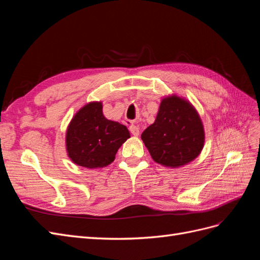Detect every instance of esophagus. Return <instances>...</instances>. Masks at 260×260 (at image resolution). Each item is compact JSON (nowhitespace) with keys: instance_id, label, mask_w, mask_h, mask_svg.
<instances>
[{"instance_id":"1","label":"esophagus","mask_w":260,"mask_h":260,"mask_svg":"<svg viewBox=\"0 0 260 260\" xmlns=\"http://www.w3.org/2000/svg\"><path fill=\"white\" fill-rule=\"evenodd\" d=\"M129 129H130V132L132 133L133 136H135V137H139V135H140V129H139L138 125H136V124H131Z\"/></svg>"}]
</instances>
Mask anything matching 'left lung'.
Instances as JSON below:
<instances>
[{"mask_svg": "<svg viewBox=\"0 0 260 260\" xmlns=\"http://www.w3.org/2000/svg\"><path fill=\"white\" fill-rule=\"evenodd\" d=\"M141 139L155 162L179 168L198 158L205 143V130L191 102L170 94L161 99L154 123Z\"/></svg>", "mask_w": 260, "mask_h": 260, "instance_id": "left-lung-1", "label": "left lung"}]
</instances>
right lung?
<instances>
[{
    "label": "right lung",
    "instance_id": "obj_1",
    "mask_svg": "<svg viewBox=\"0 0 260 260\" xmlns=\"http://www.w3.org/2000/svg\"><path fill=\"white\" fill-rule=\"evenodd\" d=\"M130 138L125 125L103 115L102 101L86 103L70 120L65 137L67 155L88 169L104 168L115 160L119 147Z\"/></svg>",
    "mask_w": 260,
    "mask_h": 260
}]
</instances>
